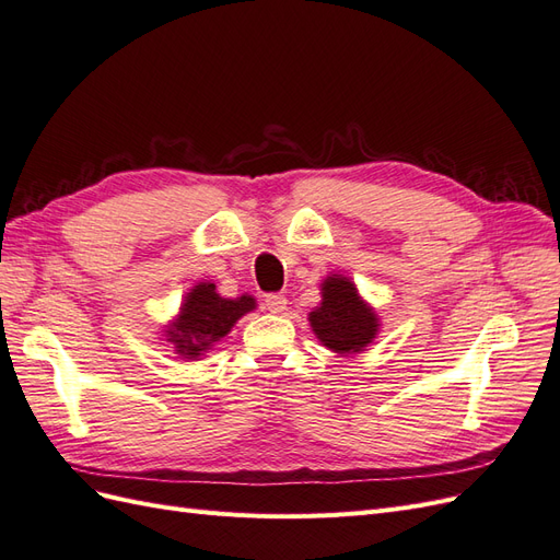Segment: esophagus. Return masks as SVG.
<instances>
[{
  "label": "esophagus",
  "mask_w": 560,
  "mask_h": 560,
  "mask_svg": "<svg viewBox=\"0 0 560 560\" xmlns=\"http://www.w3.org/2000/svg\"><path fill=\"white\" fill-rule=\"evenodd\" d=\"M264 303H266V311L268 313L280 315L287 308V296L284 294H266Z\"/></svg>",
  "instance_id": "1"
}]
</instances>
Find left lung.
I'll return each instance as SVG.
<instances>
[{"instance_id": "1", "label": "left lung", "mask_w": 560, "mask_h": 560, "mask_svg": "<svg viewBox=\"0 0 560 560\" xmlns=\"http://www.w3.org/2000/svg\"><path fill=\"white\" fill-rule=\"evenodd\" d=\"M317 338L336 352H360L378 331V319L348 278H327L322 284V306L311 313Z\"/></svg>"}]
</instances>
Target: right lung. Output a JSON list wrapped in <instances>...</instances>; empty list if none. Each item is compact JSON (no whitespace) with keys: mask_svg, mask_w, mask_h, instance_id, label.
I'll return each mask as SVG.
<instances>
[{"mask_svg":"<svg viewBox=\"0 0 560 560\" xmlns=\"http://www.w3.org/2000/svg\"><path fill=\"white\" fill-rule=\"evenodd\" d=\"M254 308L252 296L222 299L214 292L212 282H202L186 296L175 329L167 331V341H173L177 352L184 358H198L219 338H224L231 327Z\"/></svg>","mask_w":560,"mask_h":560,"instance_id":"obj_1","label":"right lung"}]
</instances>
